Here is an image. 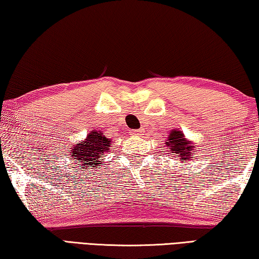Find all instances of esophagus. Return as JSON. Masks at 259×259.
I'll return each instance as SVG.
<instances>
[{"instance_id": "esophagus-1", "label": "esophagus", "mask_w": 259, "mask_h": 259, "mask_svg": "<svg viewBox=\"0 0 259 259\" xmlns=\"http://www.w3.org/2000/svg\"><path fill=\"white\" fill-rule=\"evenodd\" d=\"M143 133H144L143 129H135V130H130V135H133V136H139V135H142Z\"/></svg>"}]
</instances>
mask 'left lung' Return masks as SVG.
I'll use <instances>...</instances> for the list:
<instances>
[{
    "label": "left lung",
    "mask_w": 259,
    "mask_h": 259,
    "mask_svg": "<svg viewBox=\"0 0 259 259\" xmlns=\"http://www.w3.org/2000/svg\"><path fill=\"white\" fill-rule=\"evenodd\" d=\"M165 142L166 145L170 147L169 151H174V153L179 154L178 156L182 160H192L191 157H194L191 156L193 154L192 151H194V147L187 142L186 138H184V135L181 131L172 130L169 136V139H166Z\"/></svg>",
    "instance_id": "obj_1"
}]
</instances>
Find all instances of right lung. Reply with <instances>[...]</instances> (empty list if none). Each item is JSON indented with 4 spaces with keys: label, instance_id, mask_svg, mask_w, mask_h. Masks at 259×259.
<instances>
[{
    "label": "right lung",
    "instance_id": "1",
    "mask_svg": "<svg viewBox=\"0 0 259 259\" xmlns=\"http://www.w3.org/2000/svg\"><path fill=\"white\" fill-rule=\"evenodd\" d=\"M111 145V140L103 136L102 133L98 134L97 131L94 130L88 135L84 142H81L74 146L72 156L77 161V163L82 164V168L98 166L100 156L108 151Z\"/></svg>",
    "mask_w": 259,
    "mask_h": 259
}]
</instances>
